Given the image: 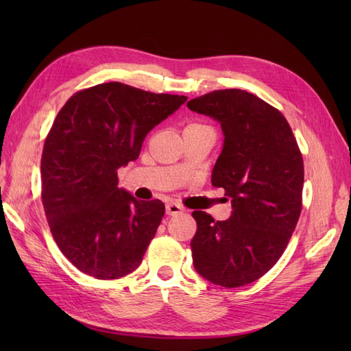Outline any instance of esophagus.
Segmentation results:
<instances>
[{"label": "esophagus", "instance_id": "obj_1", "mask_svg": "<svg viewBox=\"0 0 351 351\" xmlns=\"http://www.w3.org/2000/svg\"><path fill=\"white\" fill-rule=\"evenodd\" d=\"M184 211H185L184 206L180 205V204H176V202H170V204L166 205V214L167 215H178V214H182Z\"/></svg>", "mask_w": 351, "mask_h": 351}]
</instances>
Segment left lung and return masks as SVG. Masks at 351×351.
Wrapping results in <instances>:
<instances>
[{
	"mask_svg": "<svg viewBox=\"0 0 351 351\" xmlns=\"http://www.w3.org/2000/svg\"><path fill=\"white\" fill-rule=\"evenodd\" d=\"M225 134L213 169L214 187L232 204L228 220L195 211L191 240L196 271L215 285L237 288L258 280L287 249L302 213L304 169L291 126L278 108L240 88H225L187 102Z\"/></svg>",
	"mask_w": 351,
	"mask_h": 351,
	"instance_id": "1",
	"label": "left lung"
}]
</instances>
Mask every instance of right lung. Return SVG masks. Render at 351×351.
I'll return each instance as SVG.
<instances>
[{"instance_id":"add662e5","label":"right lung","mask_w":351,"mask_h":351,"mask_svg":"<svg viewBox=\"0 0 351 351\" xmlns=\"http://www.w3.org/2000/svg\"><path fill=\"white\" fill-rule=\"evenodd\" d=\"M185 101L113 81L73 93L58 111L42 152V204L80 271L111 280L141 264L166 208L119 189L117 169L137 160L147 132Z\"/></svg>"}]
</instances>
